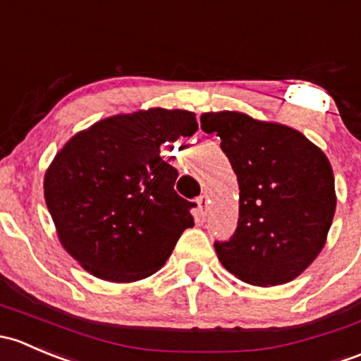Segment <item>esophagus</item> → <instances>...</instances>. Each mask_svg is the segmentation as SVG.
I'll use <instances>...</instances> for the list:
<instances>
[{
  "label": "esophagus",
  "mask_w": 361,
  "mask_h": 361,
  "mask_svg": "<svg viewBox=\"0 0 361 361\" xmlns=\"http://www.w3.org/2000/svg\"><path fill=\"white\" fill-rule=\"evenodd\" d=\"M196 203H198L200 212H202V214H207V208H208V196H207V195L198 196V200H196Z\"/></svg>",
  "instance_id": "obj_1"
}]
</instances>
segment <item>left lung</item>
Listing matches in <instances>:
<instances>
[{"label": "left lung", "instance_id": "obj_1", "mask_svg": "<svg viewBox=\"0 0 361 361\" xmlns=\"http://www.w3.org/2000/svg\"><path fill=\"white\" fill-rule=\"evenodd\" d=\"M203 132L221 137L240 188L238 224L215 240L222 266L259 287L299 276L323 248L336 214L326 156L297 130L247 114H202Z\"/></svg>", "mask_w": 361, "mask_h": 361}]
</instances>
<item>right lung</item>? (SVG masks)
I'll return each instance as SVG.
<instances>
[{
    "label": "right lung",
    "mask_w": 361,
    "mask_h": 361,
    "mask_svg": "<svg viewBox=\"0 0 361 361\" xmlns=\"http://www.w3.org/2000/svg\"><path fill=\"white\" fill-rule=\"evenodd\" d=\"M198 130L189 111L113 116L76 133L44 173V200L66 250L94 276L135 281L156 273L195 226L161 149Z\"/></svg>",
    "instance_id": "right-lung-1"
}]
</instances>
